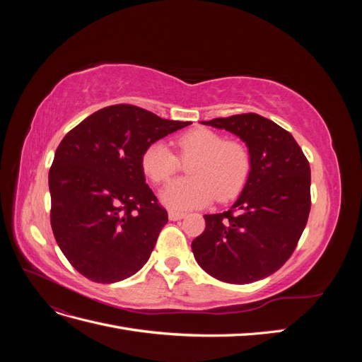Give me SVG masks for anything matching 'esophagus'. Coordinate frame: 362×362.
<instances>
[{
	"label": "esophagus",
	"mask_w": 362,
	"mask_h": 362,
	"mask_svg": "<svg viewBox=\"0 0 362 362\" xmlns=\"http://www.w3.org/2000/svg\"><path fill=\"white\" fill-rule=\"evenodd\" d=\"M185 214L184 213H181V211H175V210H170L169 211V218H170V221H181V218L184 217Z\"/></svg>",
	"instance_id": "esophagus-1"
}]
</instances>
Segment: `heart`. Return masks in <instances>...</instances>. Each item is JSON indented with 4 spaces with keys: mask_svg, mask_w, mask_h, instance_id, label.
<instances>
[{
    "mask_svg": "<svg viewBox=\"0 0 362 362\" xmlns=\"http://www.w3.org/2000/svg\"><path fill=\"white\" fill-rule=\"evenodd\" d=\"M178 156L189 161L190 178L175 180L161 190L163 204L173 210H190L211 202L233 199L250 172L249 148L238 140H225L208 128H194L181 134L177 141ZM141 169L156 184L166 182L180 169V159L163 141H154L141 154Z\"/></svg>",
    "mask_w": 362,
    "mask_h": 362,
    "instance_id": "heart-1",
    "label": "heart"
}]
</instances>
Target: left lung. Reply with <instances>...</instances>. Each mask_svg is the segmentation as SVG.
Instances as JSON below:
<instances>
[{"instance_id": "1", "label": "left lung", "mask_w": 362, "mask_h": 362, "mask_svg": "<svg viewBox=\"0 0 362 362\" xmlns=\"http://www.w3.org/2000/svg\"><path fill=\"white\" fill-rule=\"evenodd\" d=\"M242 139L250 172L228 211L205 214V231L192 242L198 264L218 281L250 284L291 257L308 222L311 169L287 129L257 113L202 122Z\"/></svg>"}]
</instances>
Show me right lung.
I'll return each mask as SVG.
<instances>
[{
  "mask_svg": "<svg viewBox=\"0 0 362 362\" xmlns=\"http://www.w3.org/2000/svg\"><path fill=\"white\" fill-rule=\"evenodd\" d=\"M187 125L116 104L63 137L48 177L51 228L63 255L83 276L117 282L149 259L168 211L145 182L141 154Z\"/></svg>",
  "mask_w": 362,
  "mask_h": 362,
  "instance_id": "add662e5",
  "label": "right lung"
}]
</instances>
